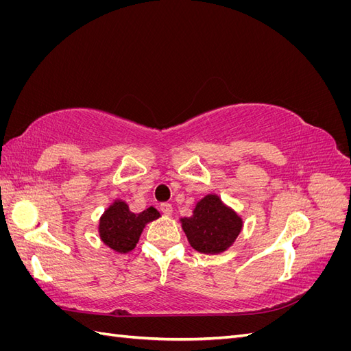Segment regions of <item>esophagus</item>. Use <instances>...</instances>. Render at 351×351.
<instances>
[{"label":"esophagus","mask_w":351,"mask_h":351,"mask_svg":"<svg viewBox=\"0 0 351 351\" xmlns=\"http://www.w3.org/2000/svg\"><path fill=\"white\" fill-rule=\"evenodd\" d=\"M159 209H161V212H162V214H165V215H171L173 214L171 204H161V205H159Z\"/></svg>","instance_id":"obj_1"}]
</instances>
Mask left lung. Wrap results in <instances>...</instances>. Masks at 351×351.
Returning a JSON list of instances; mask_svg holds the SVG:
<instances>
[{
    "label": "left lung",
    "mask_w": 351,
    "mask_h": 351,
    "mask_svg": "<svg viewBox=\"0 0 351 351\" xmlns=\"http://www.w3.org/2000/svg\"><path fill=\"white\" fill-rule=\"evenodd\" d=\"M182 227L195 250L205 254L226 252L243 228V219L217 195L200 199L193 215L182 218Z\"/></svg>",
    "instance_id": "1"
}]
</instances>
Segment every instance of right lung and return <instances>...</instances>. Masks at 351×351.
<instances>
[{
    "mask_svg": "<svg viewBox=\"0 0 351 351\" xmlns=\"http://www.w3.org/2000/svg\"><path fill=\"white\" fill-rule=\"evenodd\" d=\"M159 217L161 214L154 206L134 214L125 202L117 199L99 219V237L114 252L127 253L136 247L147 222Z\"/></svg>",
    "mask_w": 351,
    "mask_h": 351,
    "instance_id": "add662e5",
    "label": "right lung"
}]
</instances>
